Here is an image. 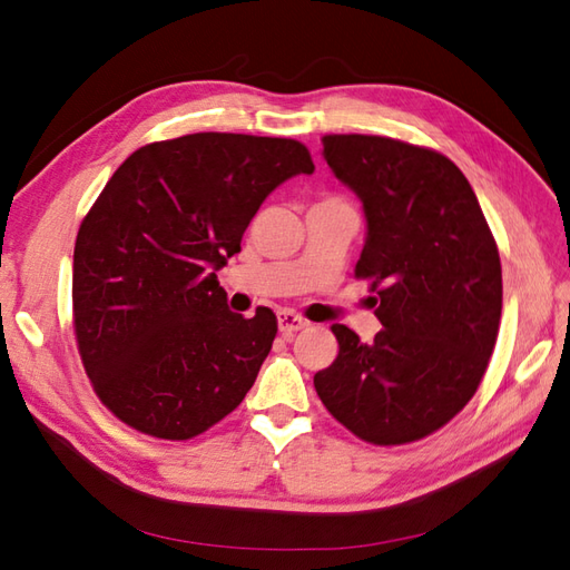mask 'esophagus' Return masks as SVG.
Here are the masks:
<instances>
[{"label":"esophagus","instance_id":"1","mask_svg":"<svg viewBox=\"0 0 570 570\" xmlns=\"http://www.w3.org/2000/svg\"><path fill=\"white\" fill-rule=\"evenodd\" d=\"M308 325L306 318H301L294 311H278V331L284 337H294L298 331H304Z\"/></svg>","mask_w":570,"mask_h":570}]
</instances>
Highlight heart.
Wrapping results in <instances>:
<instances>
[{
	"label": "heart",
	"mask_w": 570,
	"mask_h": 570,
	"mask_svg": "<svg viewBox=\"0 0 570 570\" xmlns=\"http://www.w3.org/2000/svg\"><path fill=\"white\" fill-rule=\"evenodd\" d=\"M321 203H345L343 198H337V196H328V198H323Z\"/></svg>",
	"instance_id": "b5f03b06"
}]
</instances>
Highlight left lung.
I'll use <instances>...</instances> for the list:
<instances>
[{
    "label": "left lung",
    "mask_w": 570,
    "mask_h": 570,
    "mask_svg": "<svg viewBox=\"0 0 570 570\" xmlns=\"http://www.w3.org/2000/svg\"><path fill=\"white\" fill-rule=\"evenodd\" d=\"M323 156L367 217L355 266L382 331L362 343L335 323L341 353L313 384L325 409L374 445L445 426L498 343L502 266L480 203L448 156L372 135H325Z\"/></svg>",
    "instance_id": "obj_1"
}]
</instances>
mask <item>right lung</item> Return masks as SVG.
<instances>
[{
  "label": "right lung",
  "instance_id": "obj_1",
  "mask_svg": "<svg viewBox=\"0 0 570 570\" xmlns=\"http://www.w3.org/2000/svg\"><path fill=\"white\" fill-rule=\"evenodd\" d=\"M313 168L296 139L198 131L147 144L107 180L72 252V328L119 421L188 441L239 406L276 316L229 311L215 272L264 198Z\"/></svg>",
  "mask_w": 570,
  "mask_h": 570
}]
</instances>
